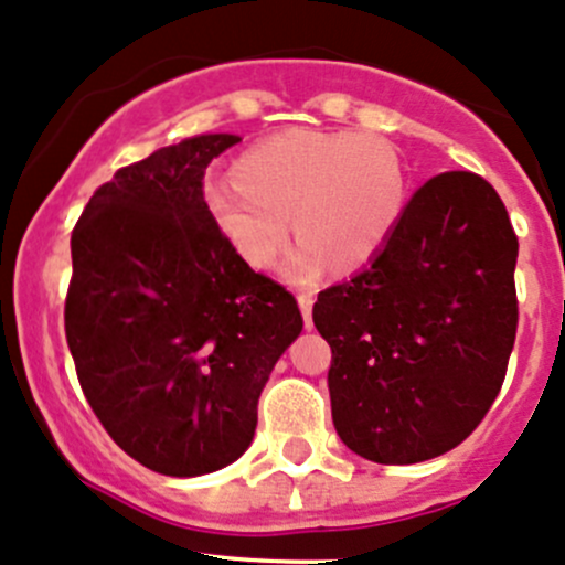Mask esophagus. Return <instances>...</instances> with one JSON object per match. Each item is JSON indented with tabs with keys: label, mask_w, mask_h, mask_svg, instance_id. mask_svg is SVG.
I'll use <instances>...</instances> for the list:
<instances>
[{
	"label": "esophagus",
	"mask_w": 565,
	"mask_h": 565,
	"mask_svg": "<svg viewBox=\"0 0 565 565\" xmlns=\"http://www.w3.org/2000/svg\"><path fill=\"white\" fill-rule=\"evenodd\" d=\"M298 302H300V311H302V322H306V328L311 330V328H313V319H311L313 292H300V295H298Z\"/></svg>",
	"instance_id": "34e87169"
}]
</instances>
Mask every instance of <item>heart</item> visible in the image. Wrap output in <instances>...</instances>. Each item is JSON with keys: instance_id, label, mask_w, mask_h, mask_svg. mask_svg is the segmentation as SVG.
<instances>
[{"instance_id": "obj_1", "label": "heart", "mask_w": 565, "mask_h": 565, "mask_svg": "<svg viewBox=\"0 0 565 565\" xmlns=\"http://www.w3.org/2000/svg\"><path fill=\"white\" fill-rule=\"evenodd\" d=\"M408 200L401 151L379 135L289 129L248 148L235 178L211 181L205 203L243 263L267 270L292 233L284 273L313 281L335 259L358 267L390 241Z\"/></svg>"}]
</instances>
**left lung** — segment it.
<instances>
[{"label": "left lung", "mask_w": 565, "mask_h": 565, "mask_svg": "<svg viewBox=\"0 0 565 565\" xmlns=\"http://www.w3.org/2000/svg\"><path fill=\"white\" fill-rule=\"evenodd\" d=\"M518 235L482 175L449 170L414 192L365 270L328 287L332 425L384 466L466 441L507 379L518 335Z\"/></svg>", "instance_id": "obj_1"}]
</instances>
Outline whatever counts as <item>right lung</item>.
Listing matches in <instances>:
<instances>
[{"label":"right lung","mask_w":565,"mask_h":565,"mask_svg":"<svg viewBox=\"0 0 565 565\" xmlns=\"http://www.w3.org/2000/svg\"><path fill=\"white\" fill-rule=\"evenodd\" d=\"M237 135H200L116 170L73 230L64 332L88 406L164 477L248 449L273 365L300 335L298 300L216 227L205 170Z\"/></svg>","instance_id":"obj_1"}]
</instances>
